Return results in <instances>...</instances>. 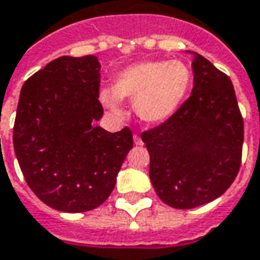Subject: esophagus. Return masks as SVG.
I'll return each instance as SVG.
<instances>
[{"mask_svg":"<svg viewBox=\"0 0 260 260\" xmlns=\"http://www.w3.org/2000/svg\"><path fill=\"white\" fill-rule=\"evenodd\" d=\"M134 143H135L136 146L143 145V142H142V139H140V136H138V135H134Z\"/></svg>","mask_w":260,"mask_h":260,"instance_id":"34e87169","label":"esophagus"}]
</instances>
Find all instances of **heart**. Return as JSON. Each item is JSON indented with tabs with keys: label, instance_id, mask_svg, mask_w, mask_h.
I'll use <instances>...</instances> for the list:
<instances>
[{
	"label": "heart",
	"instance_id": "1",
	"mask_svg": "<svg viewBox=\"0 0 260 260\" xmlns=\"http://www.w3.org/2000/svg\"><path fill=\"white\" fill-rule=\"evenodd\" d=\"M191 85L189 67L179 60H147L125 67L113 89H102L99 99L115 115H122L120 101L134 102L136 115L146 124L164 122L179 110Z\"/></svg>",
	"mask_w": 260,
	"mask_h": 260
}]
</instances>
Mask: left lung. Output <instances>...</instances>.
<instances>
[{"instance_id":"obj_1","label":"left lung","mask_w":260,"mask_h":260,"mask_svg":"<svg viewBox=\"0 0 260 260\" xmlns=\"http://www.w3.org/2000/svg\"><path fill=\"white\" fill-rule=\"evenodd\" d=\"M191 96L164 124L142 134L150 180L167 205L190 209L220 197L241 164L244 122L226 74L197 52Z\"/></svg>"}]
</instances>
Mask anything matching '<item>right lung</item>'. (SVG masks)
Instances as JSON below:
<instances>
[{
  "label": "right lung",
  "mask_w": 260,
  "mask_h": 260,
  "mask_svg": "<svg viewBox=\"0 0 260 260\" xmlns=\"http://www.w3.org/2000/svg\"><path fill=\"white\" fill-rule=\"evenodd\" d=\"M101 63L93 55L61 56L32 74L20 91L13 147L28 187L60 212H86L109 199L132 132L95 122Z\"/></svg>",
  "instance_id": "add662e5"
}]
</instances>
